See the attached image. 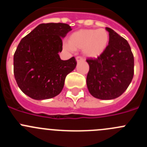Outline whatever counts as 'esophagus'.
Returning <instances> with one entry per match:
<instances>
[{
    "mask_svg": "<svg viewBox=\"0 0 147 147\" xmlns=\"http://www.w3.org/2000/svg\"><path fill=\"white\" fill-rule=\"evenodd\" d=\"M76 62H77V63H79V62L83 61V60H84V59H83L82 57H76Z\"/></svg>",
    "mask_w": 147,
    "mask_h": 147,
    "instance_id": "obj_1",
    "label": "esophagus"
}]
</instances>
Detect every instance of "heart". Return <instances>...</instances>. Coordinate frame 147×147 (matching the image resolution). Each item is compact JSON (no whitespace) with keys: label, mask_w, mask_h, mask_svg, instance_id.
I'll return each mask as SVG.
<instances>
[{"label":"heart","mask_w":147,"mask_h":147,"mask_svg":"<svg viewBox=\"0 0 147 147\" xmlns=\"http://www.w3.org/2000/svg\"><path fill=\"white\" fill-rule=\"evenodd\" d=\"M109 41V34L104 28L82 29L70 36L68 43L64 44L68 51L82 49L86 57H98L103 53Z\"/></svg>","instance_id":"obj_1"}]
</instances>
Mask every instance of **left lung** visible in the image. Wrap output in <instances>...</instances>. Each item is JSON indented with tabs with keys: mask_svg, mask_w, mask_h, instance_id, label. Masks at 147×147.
<instances>
[{
	"mask_svg": "<svg viewBox=\"0 0 147 147\" xmlns=\"http://www.w3.org/2000/svg\"><path fill=\"white\" fill-rule=\"evenodd\" d=\"M109 45L96 59H87L89 92L95 98L111 100L120 96L130 85L134 74V57L127 40L109 28Z\"/></svg>",
	"mask_w": 147,
	"mask_h": 147,
	"instance_id": "left-lung-1",
	"label": "left lung"
}]
</instances>
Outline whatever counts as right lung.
<instances>
[{"label":"right lung","instance_id":"1","mask_svg":"<svg viewBox=\"0 0 147 147\" xmlns=\"http://www.w3.org/2000/svg\"><path fill=\"white\" fill-rule=\"evenodd\" d=\"M65 23H42L22 38L14 55V74L20 90L35 100L61 92L67 75L76 66L74 57L60 59L62 38L71 30Z\"/></svg>","mask_w":147,"mask_h":147}]
</instances>
